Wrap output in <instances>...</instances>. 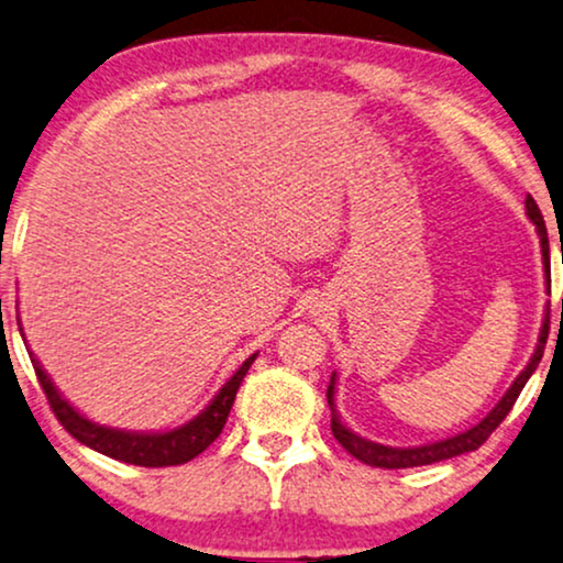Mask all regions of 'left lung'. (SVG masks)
I'll return each mask as SVG.
<instances>
[{
    "instance_id": "8db88e82",
    "label": "left lung",
    "mask_w": 563,
    "mask_h": 563,
    "mask_svg": "<svg viewBox=\"0 0 563 563\" xmlns=\"http://www.w3.org/2000/svg\"><path fill=\"white\" fill-rule=\"evenodd\" d=\"M525 208H528V218L532 220V223H536L538 236H540V246H543V269H545L548 294H551V254H548V233H545L543 216H540V208L530 195H528V199H525ZM561 314H563V301H561ZM545 340H548V317L543 322V330H540L538 347H536V353H532L530 364L525 366V372L519 374L515 382H511V387L507 389V395L501 397L499 405H496V408L490 410L478 426H473V429L462 431V433H457V437L433 441V444H423V446H384V444H376V441H368L364 437H358V433H353L343 421H340V412L334 410V374H332L330 387H327V402H330V410H332V423H330L332 426V437L338 439L340 444H343V450L351 452L355 460L366 462V465H372V467H387V471L431 465V462L450 460V457H457V454L478 450L483 441H486L490 433L499 429V423L509 416L511 405L517 402L519 393H522V387L528 384L532 372L538 368L540 358H543Z\"/></svg>"
}]
</instances>
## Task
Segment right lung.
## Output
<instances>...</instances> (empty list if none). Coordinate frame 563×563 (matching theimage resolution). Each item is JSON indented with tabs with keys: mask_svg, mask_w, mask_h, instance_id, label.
Segmentation results:
<instances>
[{
	"mask_svg": "<svg viewBox=\"0 0 563 563\" xmlns=\"http://www.w3.org/2000/svg\"><path fill=\"white\" fill-rule=\"evenodd\" d=\"M257 353L249 355L244 364L239 366V372L231 376L229 382L220 387V393L212 397V402L205 408L199 416L191 418L189 423L179 426L174 431L163 433H137V431H119L109 429V426H98L80 416L73 405H69L59 395V389L54 387L44 368L35 358L33 368L38 376L41 389L46 393V400L52 405L56 421L67 429L80 444L90 446V450L106 454L126 465H140V467H170V465H184V462L195 460L199 452H205L220 437L225 421H229V412L236 400V393L244 382L249 366L254 364Z\"/></svg>",
	"mask_w": 563,
	"mask_h": 563,
	"instance_id": "1",
	"label": "right lung"
}]
</instances>
